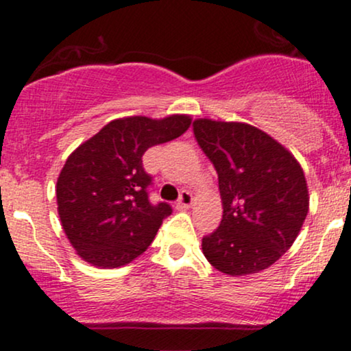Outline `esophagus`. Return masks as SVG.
<instances>
[{
    "label": "esophagus",
    "mask_w": 351,
    "mask_h": 351,
    "mask_svg": "<svg viewBox=\"0 0 351 351\" xmlns=\"http://www.w3.org/2000/svg\"><path fill=\"white\" fill-rule=\"evenodd\" d=\"M178 208H189L193 204V195L189 191H181L180 198H178Z\"/></svg>",
    "instance_id": "obj_1"
}]
</instances>
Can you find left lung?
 <instances>
[{
	"instance_id": "8db88e82",
	"label": "left lung",
	"mask_w": 351,
	"mask_h": 351,
	"mask_svg": "<svg viewBox=\"0 0 351 351\" xmlns=\"http://www.w3.org/2000/svg\"><path fill=\"white\" fill-rule=\"evenodd\" d=\"M193 134L215 167L223 199L219 228L203 237L204 257L228 276L264 271L289 251L307 217L299 162L247 123L198 119Z\"/></svg>"
}]
</instances>
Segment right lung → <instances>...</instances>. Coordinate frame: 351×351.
<instances>
[{
  "label": "right lung",
  "mask_w": 351,
  "mask_h": 351,
  "mask_svg": "<svg viewBox=\"0 0 351 351\" xmlns=\"http://www.w3.org/2000/svg\"><path fill=\"white\" fill-rule=\"evenodd\" d=\"M189 125L188 115L112 120L71 153L56 196L64 232L84 261L114 269L147 251L173 209L148 199L152 176L142 156L153 145L178 138Z\"/></svg>",
  "instance_id": "1"
}]
</instances>
